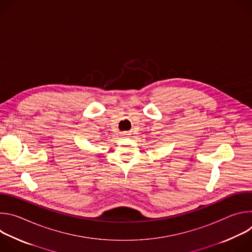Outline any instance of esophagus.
<instances>
[{"instance_id": "1", "label": "esophagus", "mask_w": 252, "mask_h": 252, "mask_svg": "<svg viewBox=\"0 0 252 252\" xmlns=\"http://www.w3.org/2000/svg\"><path fill=\"white\" fill-rule=\"evenodd\" d=\"M123 133H124V134H129V131H124Z\"/></svg>"}]
</instances>
